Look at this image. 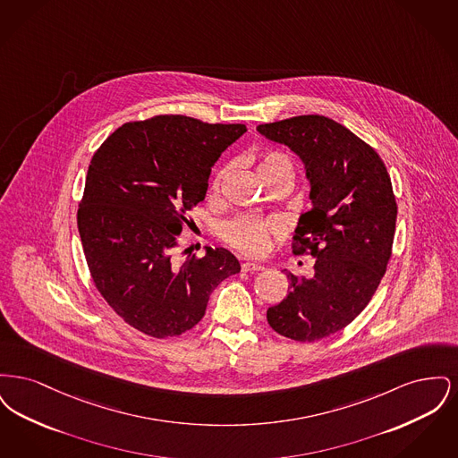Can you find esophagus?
<instances>
[{
  "mask_svg": "<svg viewBox=\"0 0 458 458\" xmlns=\"http://www.w3.org/2000/svg\"><path fill=\"white\" fill-rule=\"evenodd\" d=\"M262 269H264V266L258 264V262H242V271L243 273H254V271H262Z\"/></svg>",
  "mask_w": 458,
  "mask_h": 458,
  "instance_id": "obj_1",
  "label": "esophagus"
}]
</instances>
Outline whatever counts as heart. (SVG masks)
Here are the masks:
<instances>
[{
  "label": "heart",
  "instance_id": "b5f03b06",
  "mask_svg": "<svg viewBox=\"0 0 458 458\" xmlns=\"http://www.w3.org/2000/svg\"><path fill=\"white\" fill-rule=\"evenodd\" d=\"M230 168L219 170L213 187L218 191L228 174ZM259 172H261L264 180L276 178V176H288L293 178V161L284 153L271 151L262 156L259 163ZM221 237L237 247L242 252L249 256H261L267 247L271 235H276L280 232V223L275 219H261L249 215H240L237 218L228 219L221 225Z\"/></svg>",
  "mask_w": 458,
  "mask_h": 458
}]
</instances>
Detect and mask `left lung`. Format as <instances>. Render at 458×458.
Here are the masks:
<instances>
[{"label": "left lung", "mask_w": 458, "mask_h": 458, "mask_svg": "<svg viewBox=\"0 0 458 458\" xmlns=\"http://www.w3.org/2000/svg\"><path fill=\"white\" fill-rule=\"evenodd\" d=\"M258 131L304 163L312 208L301 215L292 249L316 259L310 278L286 273L290 292L266 318L282 336L316 342L350 325L381 284L396 223L392 180L369 144L327 116H293Z\"/></svg>", "instance_id": "1"}]
</instances>
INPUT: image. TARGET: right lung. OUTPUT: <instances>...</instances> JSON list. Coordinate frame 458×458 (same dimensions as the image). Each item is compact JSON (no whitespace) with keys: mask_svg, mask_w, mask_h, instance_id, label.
Masks as SVG:
<instances>
[{"mask_svg":"<svg viewBox=\"0 0 458 458\" xmlns=\"http://www.w3.org/2000/svg\"><path fill=\"white\" fill-rule=\"evenodd\" d=\"M245 131L242 123L159 114L122 125L92 156L77 226L92 282L131 327L154 338L189 331L211 292L239 273L223 247L182 262L174 250L211 168Z\"/></svg>","mask_w":458,"mask_h":458,"instance_id":"1","label":"right lung"}]
</instances>
